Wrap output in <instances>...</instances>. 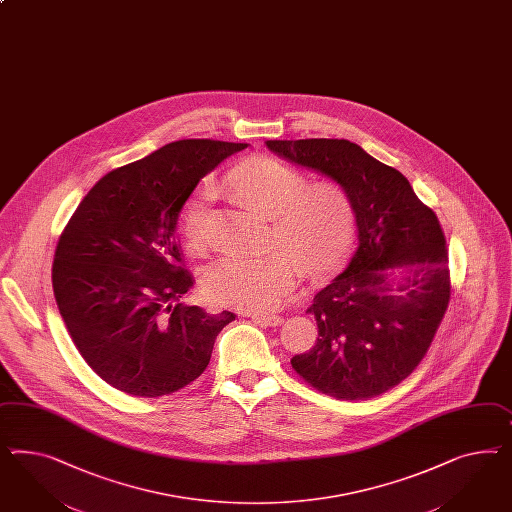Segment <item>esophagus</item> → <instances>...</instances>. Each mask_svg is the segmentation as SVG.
<instances>
[{"instance_id": "34e87169", "label": "esophagus", "mask_w": 512, "mask_h": 512, "mask_svg": "<svg viewBox=\"0 0 512 512\" xmlns=\"http://www.w3.org/2000/svg\"><path fill=\"white\" fill-rule=\"evenodd\" d=\"M250 320L260 323V325H265V327H277V325L282 323L280 316H269V314H252Z\"/></svg>"}]
</instances>
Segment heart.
<instances>
[{"label": "heart", "instance_id": "1", "mask_svg": "<svg viewBox=\"0 0 512 512\" xmlns=\"http://www.w3.org/2000/svg\"><path fill=\"white\" fill-rule=\"evenodd\" d=\"M235 192L271 217V241L280 249L263 254H224L202 273L204 295L215 305L247 312L277 308L292 292L297 269L320 277L333 271L350 249L355 209L348 192L331 183L308 185L307 177L284 162L260 157L230 174ZM215 187L192 192L179 215V230L190 250L209 243V205Z\"/></svg>", "mask_w": 512, "mask_h": 512}]
</instances>
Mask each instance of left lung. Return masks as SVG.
Returning a JSON list of instances; mask_svg holds the SVG:
<instances>
[{
    "label": "left lung",
    "mask_w": 512,
    "mask_h": 512,
    "mask_svg": "<svg viewBox=\"0 0 512 512\" xmlns=\"http://www.w3.org/2000/svg\"><path fill=\"white\" fill-rule=\"evenodd\" d=\"M288 161L318 170L348 192L357 249L307 308L318 323L312 350L292 368L323 395H383L423 361L451 301L445 235L398 170L350 140H267Z\"/></svg>",
    "instance_id": "left-lung-1"
}]
</instances>
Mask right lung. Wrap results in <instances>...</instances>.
I'll return each instance as SVG.
<instances>
[{
	"instance_id": "obj_1",
	"label": "right lung",
	"mask_w": 512,
	"mask_h": 512,
	"mask_svg": "<svg viewBox=\"0 0 512 512\" xmlns=\"http://www.w3.org/2000/svg\"><path fill=\"white\" fill-rule=\"evenodd\" d=\"M247 144L177 140L101 177L59 235L52 286L89 368L119 391L172 395L204 372L234 312L183 305L194 278L177 241L200 179Z\"/></svg>"
}]
</instances>
